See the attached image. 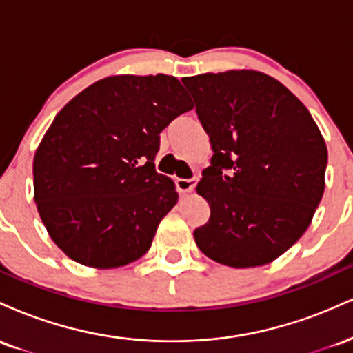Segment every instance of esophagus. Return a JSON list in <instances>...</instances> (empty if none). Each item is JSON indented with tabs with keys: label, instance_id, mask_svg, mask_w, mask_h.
Returning <instances> with one entry per match:
<instances>
[{
	"label": "esophagus",
	"instance_id": "34e87169",
	"mask_svg": "<svg viewBox=\"0 0 353 353\" xmlns=\"http://www.w3.org/2000/svg\"><path fill=\"white\" fill-rule=\"evenodd\" d=\"M197 177H192V179H177L176 181V185H177V190H179L181 194H188V192H192L194 188L197 185Z\"/></svg>",
	"mask_w": 353,
	"mask_h": 353
}]
</instances>
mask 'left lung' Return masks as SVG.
<instances>
[{
	"label": "left lung",
	"mask_w": 353,
	"mask_h": 353,
	"mask_svg": "<svg viewBox=\"0 0 353 353\" xmlns=\"http://www.w3.org/2000/svg\"><path fill=\"white\" fill-rule=\"evenodd\" d=\"M182 83L214 152L197 184L210 217L194 230L196 244L236 269L269 264L310 225L325 189V141L309 109L264 72Z\"/></svg>",
	"instance_id": "obj_1"
}]
</instances>
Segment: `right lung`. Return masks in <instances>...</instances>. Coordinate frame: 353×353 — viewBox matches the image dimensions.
<instances>
[{
    "label": "right lung",
    "instance_id": "right-lung-1",
    "mask_svg": "<svg viewBox=\"0 0 353 353\" xmlns=\"http://www.w3.org/2000/svg\"><path fill=\"white\" fill-rule=\"evenodd\" d=\"M174 76H109L54 117L34 154V202L54 244L96 269L137 261L177 202L159 134L192 109Z\"/></svg>",
    "mask_w": 353,
    "mask_h": 353
}]
</instances>
